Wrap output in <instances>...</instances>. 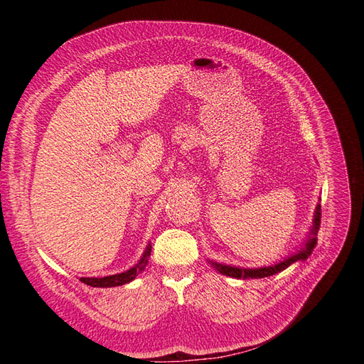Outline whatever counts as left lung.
Here are the masks:
<instances>
[{
    "label": "left lung",
    "instance_id": "1",
    "mask_svg": "<svg viewBox=\"0 0 364 364\" xmlns=\"http://www.w3.org/2000/svg\"><path fill=\"white\" fill-rule=\"evenodd\" d=\"M321 203H317L314 209V218H313V226L310 228V232H308L306 240H304V243L301 247L297 249L294 253H291L290 257L284 258L282 261L273 264V266H266V267H258V269H245V267H237V266H228V264H220L215 261H208L211 266L222 274H226V277L230 278H237V279H258V278H267L272 277V274H277L282 270L291 266L293 262L305 259L311 255V252L317 243V230L318 225H321Z\"/></svg>",
    "mask_w": 364,
    "mask_h": 364
}]
</instances>
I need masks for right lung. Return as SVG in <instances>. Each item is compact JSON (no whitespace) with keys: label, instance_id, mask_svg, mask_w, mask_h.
<instances>
[{"label":"right lung","instance_id":"right-lung-1","mask_svg":"<svg viewBox=\"0 0 364 364\" xmlns=\"http://www.w3.org/2000/svg\"><path fill=\"white\" fill-rule=\"evenodd\" d=\"M150 252H151V245L149 243L144 253H142V257L139 258V261L135 264L134 267H130L126 272H121L117 274H109V277H103V278H80V281L85 282L86 285H91V287H98V289L118 287V285L129 284L134 281L142 270L146 269V266L149 264Z\"/></svg>","mask_w":364,"mask_h":364}]
</instances>
